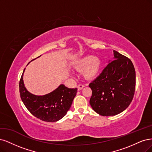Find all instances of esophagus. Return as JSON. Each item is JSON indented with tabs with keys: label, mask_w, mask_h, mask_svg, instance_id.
Returning <instances> with one entry per match:
<instances>
[{
	"label": "esophagus",
	"mask_w": 152,
	"mask_h": 152,
	"mask_svg": "<svg viewBox=\"0 0 152 152\" xmlns=\"http://www.w3.org/2000/svg\"><path fill=\"white\" fill-rule=\"evenodd\" d=\"M77 90H82L83 88H84V85H82V84H79L77 85Z\"/></svg>",
	"instance_id": "34e87169"
}]
</instances>
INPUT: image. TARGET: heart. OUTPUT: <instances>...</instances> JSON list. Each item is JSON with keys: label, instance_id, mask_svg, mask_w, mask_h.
Here are the masks:
<instances>
[{"label": "heart", "instance_id": "b5f03b06", "mask_svg": "<svg viewBox=\"0 0 152 152\" xmlns=\"http://www.w3.org/2000/svg\"><path fill=\"white\" fill-rule=\"evenodd\" d=\"M76 67L79 70H83V74L86 79L94 80L99 75L102 61L94 56H88L77 62Z\"/></svg>", "mask_w": 152, "mask_h": 152}]
</instances>
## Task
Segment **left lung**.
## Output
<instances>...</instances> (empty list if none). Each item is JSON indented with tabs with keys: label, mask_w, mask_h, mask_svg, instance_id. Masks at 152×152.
<instances>
[{
	"label": "left lung",
	"mask_w": 152,
	"mask_h": 152,
	"mask_svg": "<svg viewBox=\"0 0 152 152\" xmlns=\"http://www.w3.org/2000/svg\"><path fill=\"white\" fill-rule=\"evenodd\" d=\"M114 56V60L89 85L92 91L90 104L102 116L115 115L124 111L134 95L136 72L133 62L115 50Z\"/></svg>",
	"instance_id": "1"
}]
</instances>
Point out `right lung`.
Instances as JSON below:
<instances>
[{"mask_svg":"<svg viewBox=\"0 0 152 152\" xmlns=\"http://www.w3.org/2000/svg\"><path fill=\"white\" fill-rule=\"evenodd\" d=\"M29 64V63H28ZM19 81V93L24 105L38 119L46 122H56L62 119L70 109L76 95L77 88H69L61 85L50 94L37 96L30 94L23 82V74Z\"/></svg>","mask_w":152,"mask_h":152,"instance_id":"add662e5","label":"right lung"}]
</instances>
